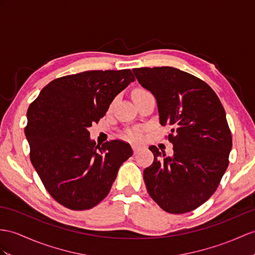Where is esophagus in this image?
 I'll return each instance as SVG.
<instances>
[{"label": "esophagus", "instance_id": "obj_1", "mask_svg": "<svg viewBox=\"0 0 255 255\" xmlns=\"http://www.w3.org/2000/svg\"><path fill=\"white\" fill-rule=\"evenodd\" d=\"M132 149H133L134 153H137L140 150V147L137 146V145H132Z\"/></svg>", "mask_w": 255, "mask_h": 255}]
</instances>
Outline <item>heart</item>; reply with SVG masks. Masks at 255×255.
Wrapping results in <instances>:
<instances>
[{"mask_svg": "<svg viewBox=\"0 0 255 255\" xmlns=\"http://www.w3.org/2000/svg\"><path fill=\"white\" fill-rule=\"evenodd\" d=\"M142 91H145V90H137L135 92H142ZM126 138H128L129 140H139L141 138V132L137 128L131 129V131H128L126 133Z\"/></svg>", "mask_w": 255, "mask_h": 255, "instance_id": "obj_1", "label": "heart"}]
</instances>
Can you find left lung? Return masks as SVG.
Masks as SVG:
<instances>
[{
	"label": "left lung",
	"instance_id": "obj_1",
	"mask_svg": "<svg viewBox=\"0 0 255 255\" xmlns=\"http://www.w3.org/2000/svg\"><path fill=\"white\" fill-rule=\"evenodd\" d=\"M133 72L156 97L174 151L165 157L149 147L153 162L144 170L148 194L167 213L190 212L214 194L228 166L233 139L225 109L210 85L188 72L173 67Z\"/></svg>",
	"mask_w": 255,
	"mask_h": 255
}]
</instances>
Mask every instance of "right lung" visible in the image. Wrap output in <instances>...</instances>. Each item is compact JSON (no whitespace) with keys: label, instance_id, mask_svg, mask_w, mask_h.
Masks as SVG:
<instances>
[{"label":"right lung","instance_id":"right-lung-1","mask_svg":"<svg viewBox=\"0 0 255 255\" xmlns=\"http://www.w3.org/2000/svg\"><path fill=\"white\" fill-rule=\"evenodd\" d=\"M133 81L129 69L70 74L49 82L31 103L24 128L31 163L61 206L74 211L97 206L133 154L128 142L115 139L101 146L88 131Z\"/></svg>","mask_w":255,"mask_h":255}]
</instances>
